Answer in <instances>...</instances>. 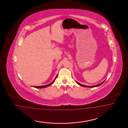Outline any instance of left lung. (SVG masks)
I'll return each instance as SVG.
<instances>
[{
    "label": "left lung",
    "instance_id": "1",
    "mask_svg": "<svg viewBox=\"0 0 128 128\" xmlns=\"http://www.w3.org/2000/svg\"><path fill=\"white\" fill-rule=\"evenodd\" d=\"M105 82L104 81L103 82H101V84H97V85H94V86H87V85H83V84H80V83H79V82H76L78 83V84L79 85H80V86H83V87H89V88H93V87H97V86H100V85H101L104 82Z\"/></svg>",
    "mask_w": 128,
    "mask_h": 128
}]
</instances>
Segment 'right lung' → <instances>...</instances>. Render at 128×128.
<instances>
[{"label": "right lung", "instance_id": "right-lung-1", "mask_svg": "<svg viewBox=\"0 0 128 128\" xmlns=\"http://www.w3.org/2000/svg\"><path fill=\"white\" fill-rule=\"evenodd\" d=\"M57 76H58V75H57V76H56V78H55V79H54V80L51 83H50V84H47V85H43V86H34L33 87H35V88H46V87H48V86H50V85H52L54 82V81H55V79H56V78L57 77Z\"/></svg>", "mask_w": 128, "mask_h": 128}]
</instances>
